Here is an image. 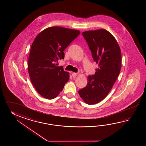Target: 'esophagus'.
Segmentation results:
<instances>
[{"label":"esophagus","mask_w":146,"mask_h":146,"mask_svg":"<svg viewBox=\"0 0 146 146\" xmlns=\"http://www.w3.org/2000/svg\"><path fill=\"white\" fill-rule=\"evenodd\" d=\"M77 73H75V72H72V76L73 77H76L77 76Z\"/></svg>","instance_id":"obj_1"}]
</instances>
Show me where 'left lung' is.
Here are the masks:
<instances>
[{
  "mask_svg": "<svg viewBox=\"0 0 146 146\" xmlns=\"http://www.w3.org/2000/svg\"><path fill=\"white\" fill-rule=\"evenodd\" d=\"M82 34L99 67L95 74L88 76L87 86L78 91L84 102L91 105L102 101L112 89L121 71V51L115 37L105 29Z\"/></svg>",
  "mask_w": 146,
  "mask_h": 146,
  "instance_id": "1",
  "label": "left lung"
}]
</instances>
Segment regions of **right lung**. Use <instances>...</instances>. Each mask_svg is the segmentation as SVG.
Instances as JSON below:
<instances>
[{
  "label": "right lung",
  "instance_id": "1",
  "mask_svg": "<svg viewBox=\"0 0 146 146\" xmlns=\"http://www.w3.org/2000/svg\"><path fill=\"white\" fill-rule=\"evenodd\" d=\"M80 33L79 30L52 27L34 39L29 56L28 72L33 86L44 98H55L69 80V72L56 66V62L64 58V51Z\"/></svg>",
  "mask_w": 146,
  "mask_h": 146
}]
</instances>
